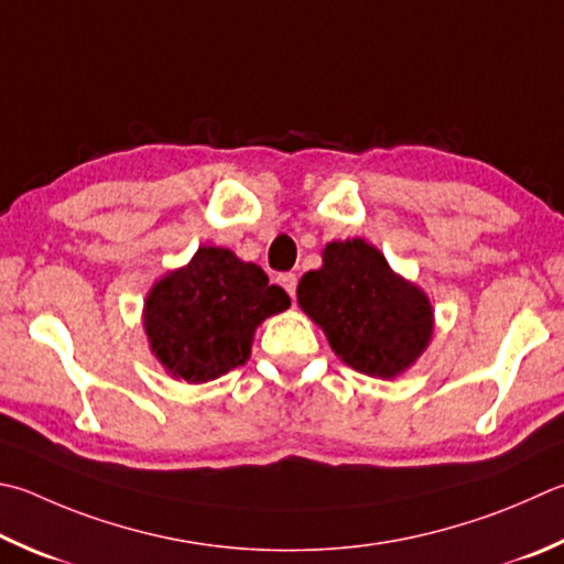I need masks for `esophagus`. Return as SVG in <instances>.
Returning a JSON list of instances; mask_svg holds the SVG:
<instances>
[{"label": "esophagus", "instance_id": "obj_1", "mask_svg": "<svg viewBox=\"0 0 564 564\" xmlns=\"http://www.w3.org/2000/svg\"><path fill=\"white\" fill-rule=\"evenodd\" d=\"M279 283L285 289V293L291 295V299H295V285H299V275L295 273H283L279 275Z\"/></svg>", "mask_w": 564, "mask_h": 564}]
</instances>
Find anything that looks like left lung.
Masks as SVG:
<instances>
[{
	"instance_id": "8db88e82",
	"label": "left lung",
	"mask_w": 564,
	"mask_h": 564,
	"mask_svg": "<svg viewBox=\"0 0 564 564\" xmlns=\"http://www.w3.org/2000/svg\"><path fill=\"white\" fill-rule=\"evenodd\" d=\"M299 305L345 365L382 380L402 375L432 340L426 293L362 239L327 243L321 269L299 283Z\"/></svg>"
}]
</instances>
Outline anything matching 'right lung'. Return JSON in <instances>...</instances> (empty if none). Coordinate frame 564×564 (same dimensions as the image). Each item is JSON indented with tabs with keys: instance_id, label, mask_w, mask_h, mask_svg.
I'll use <instances>...</instances> for the list:
<instances>
[{
	"instance_id": "right-lung-1",
	"label": "right lung",
	"mask_w": 564,
	"mask_h": 564,
	"mask_svg": "<svg viewBox=\"0 0 564 564\" xmlns=\"http://www.w3.org/2000/svg\"><path fill=\"white\" fill-rule=\"evenodd\" d=\"M291 305L261 265L221 247H199L148 293L142 325L162 367L189 384L209 382L249 360L253 333Z\"/></svg>"
}]
</instances>
